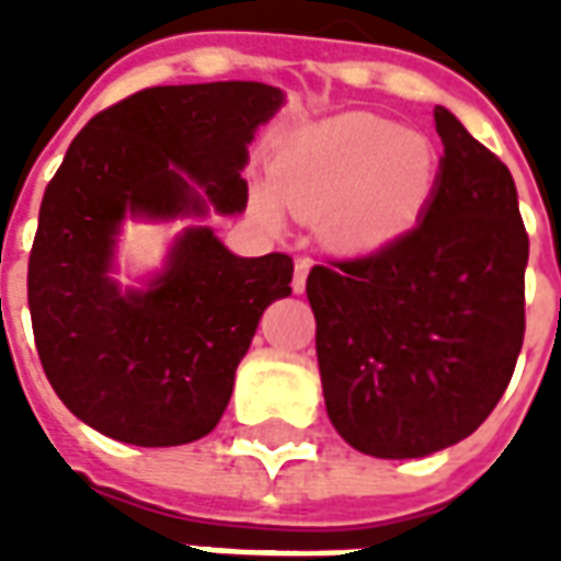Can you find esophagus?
Wrapping results in <instances>:
<instances>
[{"label":"esophagus","mask_w":561,"mask_h":561,"mask_svg":"<svg viewBox=\"0 0 561 561\" xmlns=\"http://www.w3.org/2000/svg\"><path fill=\"white\" fill-rule=\"evenodd\" d=\"M309 261L306 257H297V264H294V282H291V288L297 294H304L306 291V276H309Z\"/></svg>","instance_id":"obj_1"}]
</instances>
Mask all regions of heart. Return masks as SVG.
Wrapping results in <instances>:
<instances>
[{"instance_id": "heart-1", "label": "heart", "mask_w": 561, "mask_h": 561, "mask_svg": "<svg viewBox=\"0 0 561 561\" xmlns=\"http://www.w3.org/2000/svg\"><path fill=\"white\" fill-rule=\"evenodd\" d=\"M438 161L430 140L388 119L348 114L304 128L276 159L282 201L300 213L328 209L330 233L348 249H376L421 219L435 188ZM261 209L279 216L264 192Z\"/></svg>"}]
</instances>
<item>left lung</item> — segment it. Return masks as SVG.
<instances>
[{
  "label": "left lung",
  "mask_w": 561,
  "mask_h": 561,
  "mask_svg": "<svg viewBox=\"0 0 561 561\" xmlns=\"http://www.w3.org/2000/svg\"><path fill=\"white\" fill-rule=\"evenodd\" d=\"M435 131L445 156L417 225L306 279L330 421L369 457H426L474 433L526 333L529 233L514 176L445 107Z\"/></svg>",
  "instance_id": "1"
}]
</instances>
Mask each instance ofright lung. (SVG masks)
Returning <instances> with one entry per match:
<instances>
[{"label":"right lung","instance_id":"1","mask_svg":"<svg viewBox=\"0 0 561 561\" xmlns=\"http://www.w3.org/2000/svg\"><path fill=\"white\" fill-rule=\"evenodd\" d=\"M279 104L282 90L255 80L152 87L71 140L44 192L26 285L44 376L92 430L138 447L188 445L228 409L264 309L291 294V257H240L209 228H188L147 291H119L114 245L126 216L240 213L245 147Z\"/></svg>","mask_w":561,"mask_h":561}]
</instances>
